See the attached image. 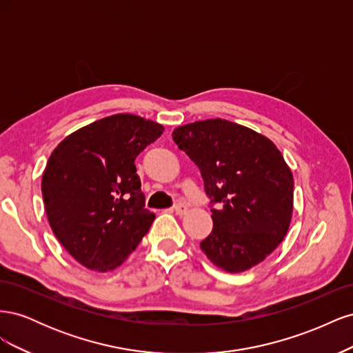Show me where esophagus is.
Returning a JSON list of instances; mask_svg holds the SVG:
<instances>
[{
	"label": "esophagus",
	"mask_w": 353,
	"mask_h": 353,
	"mask_svg": "<svg viewBox=\"0 0 353 353\" xmlns=\"http://www.w3.org/2000/svg\"><path fill=\"white\" fill-rule=\"evenodd\" d=\"M174 210L176 215H184V213L187 212V206L184 205V203H176V205L174 206Z\"/></svg>",
	"instance_id": "1"
}]
</instances>
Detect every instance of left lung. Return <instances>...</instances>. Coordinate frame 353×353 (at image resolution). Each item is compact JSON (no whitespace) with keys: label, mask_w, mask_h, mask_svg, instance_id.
<instances>
[{"label":"left lung","mask_w":353,"mask_h":353,"mask_svg":"<svg viewBox=\"0 0 353 353\" xmlns=\"http://www.w3.org/2000/svg\"><path fill=\"white\" fill-rule=\"evenodd\" d=\"M179 150L200 169L213 228L200 243L227 272L262 262L283 241L293 212V175L268 138L225 119L175 128Z\"/></svg>","instance_id":"obj_1"}]
</instances>
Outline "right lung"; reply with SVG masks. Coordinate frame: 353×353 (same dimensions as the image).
<instances>
[{"label":"right lung","instance_id":"add662e5","mask_svg":"<svg viewBox=\"0 0 353 353\" xmlns=\"http://www.w3.org/2000/svg\"><path fill=\"white\" fill-rule=\"evenodd\" d=\"M165 128L135 114H113L66 137L42 175L50 227L88 270L119 266L150 230L135 159Z\"/></svg>","mask_w":353,"mask_h":353}]
</instances>
